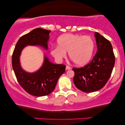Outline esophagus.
Masks as SVG:
<instances>
[{
    "label": "esophagus",
    "mask_w": 125,
    "mask_h": 125,
    "mask_svg": "<svg viewBox=\"0 0 125 125\" xmlns=\"http://www.w3.org/2000/svg\"><path fill=\"white\" fill-rule=\"evenodd\" d=\"M71 69V68L69 66H68V65H66V66L65 69L66 70V71H67V70H69V69Z\"/></svg>",
    "instance_id": "obj_1"
}]
</instances>
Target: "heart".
<instances>
[{
  "label": "heart",
  "instance_id": "b5f03b06",
  "mask_svg": "<svg viewBox=\"0 0 125 125\" xmlns=\"http://www.w3.org/2000/svg\"><path fill=\"white\" fill-rule=\"evenodd\" d=\"M58 47L51 49V53L58 61L66 57V52L77 65H83L90 60L94 49V42L88 36L74 34H65L57 41Z\"/></svg>",
  "mask_w": 125,
  "mask_h": 125
}]
</instances>
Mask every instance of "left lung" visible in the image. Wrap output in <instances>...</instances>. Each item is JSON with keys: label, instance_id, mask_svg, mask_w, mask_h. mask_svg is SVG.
I'll return each instance as SVG.
<instances>
[{"label": "left lung", "instance_id": "obj_1", "mask_svg": "<svg viewBox=\"0 0 125 125\" xmlns=\"http://www.w3.org/2000/svg\"><path fill=\"white\" fill-rule=\"evenodd\" d=\"M97 52L91 62L83 67L73 68V82L81 91L90 93L105 86L110 78L115 64L112 44L98 32L95 33Z\"/></svg>", "mask_w": 125, "mask_h": 125}]
</instances>
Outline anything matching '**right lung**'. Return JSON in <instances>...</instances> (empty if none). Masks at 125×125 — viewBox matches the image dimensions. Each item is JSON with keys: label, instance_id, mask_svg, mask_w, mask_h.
<instances>
[{"label": "right lung", "instance_id": "obj_1", "mask_svg": "<svg viewBox=\"0 0 125 125\" xmlns=\"http://www.w3.org/2000/svg\"><path fill=\"white\" fill-rule=\"evenodd\" d=\"M51 31L37 28L22 36L17 42L12 57V65L16 79L20 86L27 93L33 96H45L53 91L60 77L65 71L66 66L54 64L47 57L44 58L42 68L33 73L22 69L19 57L26 45H40L48 49V41Z\"/></svg>", "mask_w": 125, "mask_h": 125}]
</instances>
